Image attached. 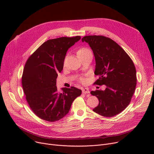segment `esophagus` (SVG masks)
<instances>
[{"instance_id":"esophagus-1","label":"esophagus","mask_w":154,"mask_h":154,"mask_svg":"<svg viewBox=\"0 0 154 154\" xmlns=\"http://www.w3.org/2000/svg\"><path fill=\"white\" fill-rule=\"evenodd\" d=\"M82 93L83 94H89L90 93V91H88V89L87 88H84V89H82Z\"/></svg>"}]
</instances>
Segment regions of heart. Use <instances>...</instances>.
<instances>
[{"mask_svg": "<svg viewBox=\"0 0 154 154\" xmlns=\"http://www.w3.org/2000/svg\"><path fill=\"white\" fill-rule=\"evenodd\" d=\"M88 52H91L90 51V50H88V48H85V47H82V48H80L77 51V56L78 57L80 58L81 57L86 55L87 54H88ZM79 81L81 82V83H84L85 82V80L84 78L82 77H80L79 79Z\"/></svg>", "mask_w": 154, "mask_h": 154, "instance_id": "b5f03b06", "label": "heart"}]
</instances>
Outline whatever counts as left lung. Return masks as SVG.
<instances>
[{
  "label": "left lung",
  "instance_id": "8db88e82",
  "mask_svg": "<svg viewBox=\"0 0 154 154\" xmlns=\"http://www.w3.org/2000/svg\"><path fill=\"white\" fill-rule=\"evenodd\" d=\"M89 44L95 59L94 74L99 79L95 85H106L105 91H91L99 103L93 110L111 117L122 112L130 103L137 84L136 69L132 60L112 39L103 35H88L82 38Z\"/></svg>",
  "mask_w": 154,
  "mask_h": 154
}]
</instances>
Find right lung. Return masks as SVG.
<instances>
[{
  "label": "right lung",
  "mask_w": 154,
  "mask_h": 154,
  "mask_svg": "<svg viewBox=\"0 0 154 154\" xmlns=\"http://www.w3.org/2000/svg\"><path fill=\"white\" fill-rule=\"evenodd\" d=\"M80 36L48 40L30 55L24 66L22 85L26 99L34 114L48 122L66 116L82 91L71 87L59 91L56 79L63 69L67 51Z\"/></svg>",
  "instance_id": "1"
}]
</instances>
